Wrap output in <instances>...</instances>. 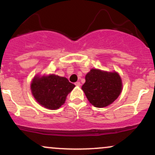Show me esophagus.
Instances as JSON below:
<instances>
[{
    "label": "esophagus",
    "mask_w": 155,
    "mask_h": 155,
    "mask_svg": "<svg viewBox=\"0 0 155 155\" xmlns=\"http://www.w3.org/2000/svg\"><path fill=\"white\" fill-rule=\"evenodd\" d=\"M75 85L77 87H79L80 85H81V84H80V82H79V81H77V82L75 83Z\"/></svg>",
    "instance_id": "1"
}]
</instances>
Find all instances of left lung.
I'll return each instance as SVG.
<instances>
[{
  "instance_id": "8db88e82",
  "label": "left lung",
  "mask_w": 155,
  "mask_h": 155,
  "mask_svg": "<svg viewBox=\"0 0 155 155\" xmlns=\"http://www.w3.org/2000/svg\"><path fill=\"white\" fill-rule=\"evenodd\" d=\"M81 89L90 104L95 107L103 108L111 104L119 97L122 82L116 71L92 68L85 76V83Z\"/></svg>"
}]
</instances>
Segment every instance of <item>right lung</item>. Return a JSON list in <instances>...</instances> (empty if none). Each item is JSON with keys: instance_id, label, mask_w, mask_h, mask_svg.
Instances as JSON below:
<instances>
[{"instance_id": "obj_1", "label": "right lung", "mask_w": 155, "mask_h": 155, "mask_svg": "<svg viewBox=\"0 0 155 155\" xmlns=\"http://www.w3.org/2000/svg\"><path fill=\"white\" fill-rule=\"evenodd\" d=\"M75 87L65 77L54 74L35 76L31 89L34 98L39 104L51 110L59 108L64 104L67 95Z\"/></svg>"}]
</instances>
